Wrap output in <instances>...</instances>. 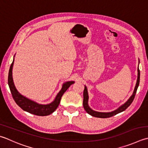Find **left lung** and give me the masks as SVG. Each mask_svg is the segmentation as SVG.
I'll list each match as a JSON object with an SVG mask.
<instances>
[{
  "mask_svg": "<svg viewBox=\"0 0 148 148\" xmlns=\"http://www.w3.org/2000/svg\"><path fill=\"white\" fill-rule=\"evenodd\" d=\"M139 82H140V71L139 69L138 68V77H137V83H136V86L134 89V92L133 93L132 95L130 97V99L126 101V102L123 105L119 107L118 109H117L116 110L113 111L112 112H95L92 110L90 108L88 105V92H87V88H86V86H85V89H84L83 91V107L84 109L85 110V111L88 113V114H90L92 116L95 117H99V118H108V117H110L114 116V115H116L119 113L122 112L123 111L125 110L128 108V107L131 105L132 103L134 101L136 92H137V88L138 85H139Z\"/></svg>",
  "mask_w": 148,
  "mask_h": 148,
  "instance_id": "obj_1",
  "label": "left lung"
}]
</instances>
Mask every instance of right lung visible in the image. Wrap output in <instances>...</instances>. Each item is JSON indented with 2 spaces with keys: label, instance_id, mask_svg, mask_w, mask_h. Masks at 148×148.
Returning <instances> with one entry per match:
<instances>
[{
  "label": "right lung",
  "instance_id": "right-lung-1",
  "mask_svg": "<svg viewBox=\"0 0 148 148\" xmlns=\"http://www.w3.org/2000/svg\"><path fill=\"white\" fill-rule=\"evenodd\" d=\"M13 63L14 60L10 66L8 74V85L11 95H12L13 99L17 104V105L20 106L23 110L27 112L32 114L38 115V116H46V115L51 114L52 113L56 110L58 106L63 94L69 88V86L74 83V82H67L63 84L62 90L58 94L53 103L49 104V105H40V104H38L24 97L16 90L15 86L14 85L12 77V69Z\"/></svg>",
  "mask_w": 148,
  "mask_h": 148
}]
</instances>
